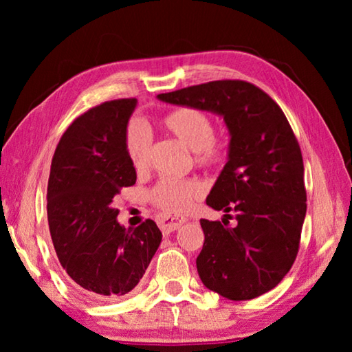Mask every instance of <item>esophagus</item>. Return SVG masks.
<instances>
[{"label": "esophagus", "mask_w": 352, "mask_h": 352, "mask_svg": "<svg viewBox=\"0 0 352 352\" xmlns=\"http://www.w3.org/2000/svg\"><path fill=\"white\" fill-rule=\"evenodd\" d=\"M188 222V217L183 216H162L158 217V225L163 233H172L177 228H180L183 223Z\"/></svg>", "instance_id": "obj_1"}]
</instances>
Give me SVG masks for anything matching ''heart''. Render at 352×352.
<instances>
[{
    "label": "heart",
    "instance_id": "obj_1",
    "mask_svg": "<svg viewBox=\"0 0 352 352\" xmlns=\"http://www.w3.org/2000/svg\"><path fill=\"white\" fill-rule=\"evenodd\" d=\"M160 127L192 151L194 164L199 168H219L228 158V141L223 136L214 135V121L205 110L180 107L166 113L160 119ZM124 147L135 170L142 172L148 168L151 140L144 129L132 124L124 136ZM204 194L205 186L197 178H164L152 188L148 199L164 214H182L204 197Z\"/></svg>",
    "mask_w": 352,
    "mask_h": 352
}]
</instances>
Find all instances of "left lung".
<instances>
[{
  "mask_svg": "<svg viewBox=\"0 0 352 352\" xmlns=\"http://www.w3.org/2000/svg\"><path fill=\"white\" fill-rule=\"evenodd\" d=\"M158 99L223 116L228 163L206 205L226 214L222 222L200 220L205 242L197 272L208 289L228 300L264 295L294 265L307 208L302 155L287 118L245 80H212ZM228 212H236L234 227L228 226Z\"/></svg>",
  "mask_w": 352,
  "mask_h": 352,
  "instance_id": "1",
  "label": "left lung"
}]
</instances>
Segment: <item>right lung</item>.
Instances as JSON below:
<instances>
[{
	"label": "right lung",
	"mask_w": 352,
	"mask_h": 352,
	"mask_svg": "<svg viewBox=\"0 0 352 352\" xmlns=\"http://www.w3.org/2000/svg\"><path fill=\"white\" fill-rule=\"evenodd\" d=\"M135 98L107 100L76 118L52 157L47 180V223L69 283L90 300L129 294L162 242L152 219L127 230L118 223L113 197L133 186L124 136Z\"/></svg>",
	"instance_id": "add662e5"
}]
</instances>
